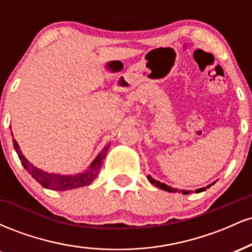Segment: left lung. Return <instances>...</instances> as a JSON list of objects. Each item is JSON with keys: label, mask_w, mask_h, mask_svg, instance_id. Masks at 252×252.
I'll return each mask as SVG.
<instances>
[{"label": "left lung", "mask_w": 252, "mask_h": 252, "mask_svg": "<svg viewBox=\"0 0 252 252\" xmlns=\"http://www.w3.org/2000/svg\"><path fill=\"white\" fill-rule=\"evenodd\" d=\"M148 180L152 182L153 185H155L156 187H158V189H163V190H168V192H178V189H172V187L170 186H167L166 184H163V182H160V181H158V180H155V179H153L152 176L150 175H148ZM216 182V181H215ZM215 182H213V184H215ZM212 184V185H213ZM212 185H209V186L207 187H202V189H196L195 192L196 193H200V192H204V190H206V189H209V187H211L212 186ZM180 192H182V194H189V190H179V193Z\"/></svg>", "instance_id": "left-lung-1"}]
</instances>
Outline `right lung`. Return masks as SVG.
<instances>
[{"label": "right lung", "instance_id": "1", "mask_svg": "<svg viewBox=\"0 0 252 252\" xmlns=\"http://www.w3.org/2000/svg\"><path fill=\"white\" fill-rule=\"evenodd\" d=\"M13 144L14 149H15L17 155H19L20 161H21L25 169L27 170V172L30 173V174L33 176L42 187L53 190L73 189H78V187L88 186V185L92 184L94 179L97 178L100 168H102L103 160L105 158L106 153H108L110 147V144L104 147L102 152L96 156V158L90 163V166L84 170V172L77 173V174H56V173H48L46 172V170H42L37 168L35 166H33V164L25 158V155L22 154V152L20 150L19 144H17L15 140H13Z\"/></svg>", "mask_w": 252, "mask_h": 252}]
</instances>
